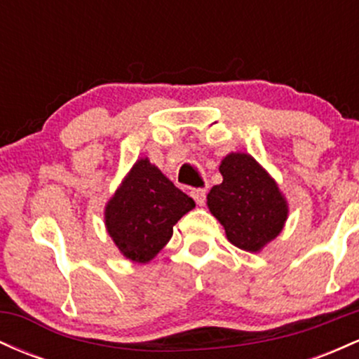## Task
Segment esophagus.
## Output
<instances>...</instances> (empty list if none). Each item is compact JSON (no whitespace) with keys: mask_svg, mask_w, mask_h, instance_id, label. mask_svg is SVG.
<instances>
[{"mask_svg":"<svg viewBox=\"0 0 359 359\" xmlns=\"http://www.w3.org/2000/svg\"><path fill=\"white\" fill-rule=\"evenodd\" d=\"M191 196L199 205H203L205 203V189H192Z\"/></svg>","mask_w":359,"mask_h":359,"instance_id":"esophagus-1","label":"esophagus"}]
</instances>
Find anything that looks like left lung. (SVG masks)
Listing matches in <instances>:
<instances>
[{
    "instance_id": "1",
    "label": "left lung",
    "mask_w": 359,
    "mask_h": 359,
    "mask_svg": "<svg viewBox=\"0 0 359 359\" xmlns=\"http://www.w3.org/2000/svg\"><path fill=\"white\" fill-rule=\"evenodd\" d=\"M222 182L208 194L209 211L224 228L229 243L258 253L283 229L288 204L277 182L248 154L222 158Z\"/></svg>"
}]
</instances>
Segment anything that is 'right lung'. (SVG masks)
Wrapping results in <instances>:
<instances>
[{"mask_svg":"<svg viewBox=\"0 0 359 359\" xmlns=\"http://www.w3.org/2000/svg\"><path fill=\"white\" fill-rule=\"evenodd\" d=\"M196 208L148 158L137 160L104 209L108 234L123 257L148 263L170 241L175 222Z\"/></svg>","mask_w":359,"mask_h":359,"instance_id":"right-lung-1","label":"right lung"}]
</instances>
